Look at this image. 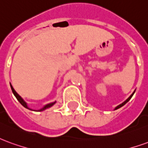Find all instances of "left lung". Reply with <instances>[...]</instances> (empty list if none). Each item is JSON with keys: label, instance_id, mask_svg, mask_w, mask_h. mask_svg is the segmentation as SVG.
<instances>
[{"label": "left lung", "instance_id": "1", "mask_svg": "<svg viewBox=\"0 0 148 148\" xmlns=\"http://www.w3.org/2000/svg\"><path fill=\"white\" fill-rule=\"evenodd\" d=\"M134 93H135V91H134L133 93H132V95H131V96L129 97H128V98H127V99L126 100V101H124V102L122 103V104H121V105H119V106H116V108H115V110H116V109H119V108H121V107H122V106H124V105H125V104H126V103H127V101H129V100L131 99V98H132V97L133 96Z\"/></svg>", "mask_w": 148, "mask_h": 148}]
</instances>
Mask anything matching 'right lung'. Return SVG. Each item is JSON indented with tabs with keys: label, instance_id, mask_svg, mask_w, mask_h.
I'll return each instance as SVG.
<instances>
[{
	"label": "right lung",
	"instance_id": "add662e5",
	"mask_svg": "<svg viewBox=\"0 0 148 148\" xmlns=\"http://www.w3.org/2000/svg\"><path fill=\"white\" fill-rule=\"evenodd\" d=\"M10 86H11V89H12V93H13V94H14V96L16 97V99L19 101V102L21 103V105L24 106V108H26V109H31L30 108H29V107L27 106V103L24 101V99H23V98H22V97H21L20 96V95H19V94H18L16 92V90L13 89V87H12V86L11 84H10ZM55 102H56V101H54V102H51V103H49V104H47V105H46L45 106H43L42 109H39V111H43V110H45V109H49L50 107H51L52 106H54V105L55 104ZM31 110H32V109H31Z\"/></svg>",
	"mask_w": 148,
	"mask_h": 148
}]
</instances>
